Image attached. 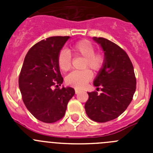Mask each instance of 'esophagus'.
Returning <instances> with one entry per match:
<instances>
[{"mask_svg":"<svg viewBox=\"0 0 153 153\" xmlns=\"http://www.w3.org/2000/svg\"><path fill=\"white\" fill-rule=\"evenodd\" d=\"M79 90H78V89H75V93H76V94H77L78 93H79Z\"/></svg>","mask_w":153,"mask_h":153,"instance_id":"34e87169","label":"esophagus"}]
</instances>
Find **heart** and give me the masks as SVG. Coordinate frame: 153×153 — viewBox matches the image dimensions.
<instances>
[{"instance_id":"1","label":"heart","mask_w":153,"mask_h":153,"mask_svg":"<svg viewBox=\"0 0 153 153\" xmlns=\"http://www.w3.org/2000/svg\"><path fill=\"white\" fill-rule=\"evenodd\" d=\"M70 53L74 56H81L84 59L83 68H89L93 72H98L102 69L105 58L101 53H95V48L87 40L78 41L70 47ZM57 63L63 72L68 71L71 67V56L67 51L63 50L57 57ZM92 78V73L89 70L74 71L66 78L67 84L76 88H83Z\"/></svg>"}]
</instances>
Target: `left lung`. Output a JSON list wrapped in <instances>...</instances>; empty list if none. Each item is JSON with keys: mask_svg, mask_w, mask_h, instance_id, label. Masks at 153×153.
Here are the masks:
<instances>
[{"mask_svg": "<svg viewBox=\"0 0 153 153\" xmlns=\"http://www.w3.org/2000/svg\"><path fill=\"white\" fill-rule=\"evenodd\" d=\"M93 39L104 52V64L93 81L102 93H88L85 109L92 120L106 123L120 117L128 107L136 91V79L132 62L121 47L103 37Z\"/></svg>", "mask_w": 153, "mask_h": 153, "instance_id": "left-lung-1", "label": "left lung"}]
</instances>
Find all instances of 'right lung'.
<instances>
[{
  "label": "right lung",
  "instance_id": "obj_1",
  "mask_svg": "<svg viewBox=\"0 0 153 153\" xmlns=\"http://www.w3.org/2000/svg\"><path fill=\"white\" fill-rule=\"evenodd\" d=\"M70 36H51L36 43L24 58L19 76V88L27 109L41 122L52 123L62 119L67 103L75 94L72 87L58 86L63 79L57 57ZM57 88L52 90V86Z\"/></svg>",
  "mask_w": 153,
  "mask_h": 153
}]
</instances>
